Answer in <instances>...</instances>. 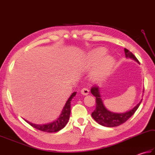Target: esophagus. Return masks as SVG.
<instances>
[{
  "instance_id": "1",
  "label": "esophagus",
  "mask_w": 155,
  "mask_h": 155,
  "mask_svg": "<svg viewBox=\"0 0 155 155\" xmlns=\"http://www.w3.org/2000/svg\"><path fill=\"white\" fill-rule=\"evenodd\" d=\"M81 93L83 95H87L88 93H89V91H88V89L87 88H83V89L81 91Z\"/></svg>"
}]
</instances>
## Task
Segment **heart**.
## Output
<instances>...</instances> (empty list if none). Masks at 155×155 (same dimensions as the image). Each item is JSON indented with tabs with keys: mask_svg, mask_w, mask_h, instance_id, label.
I'll list each match as a JSON object with an SVG mask.
<instances>
[{
	"mask_svg": "<svg viewBox=\"0 0 155 155\" xmlns=\"http://www.w3.org/2000/svg\"><path fill=\"white\" fill-rule=\"evenodd\" d=\"M106 50L100 48L93 51L88 56L87 64L88 67L97 65L93 71V77L94 80L101 81L109 74L114 65V59L111 56H107Z\"/></svg>",
	"mask_w": 155,
	"mask_h": 155,
	"instance_id": "heart-1",
	"label": "heart"
}]
</instances>
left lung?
I'll return each instance as SVG.
<instances>
[{
  "label": "left lung",
  "instance_id": "8db88e82",
  "mask_svg": "<svg viewBox=\"0 0 155 155\" xmlns=\"http://www.w3.org/2000/svg\"><path fill=\"white\" fill-rule=\"evenodd\" d=\"M124 53L127 58H132L133 60H134L138 63H139V61H138L135 56L130 51H128V49L124 48ZM100 89L101 88L97 86L92 87L91 89V93L93 94V96L96 97V108L92 113L91 115L95 121H97L98 124L104 127H114L119 126V125L125 123L128 118L132 117L134 113H135L143 101V99H141L135 107L130 110L125 112V113H113V112H111L107 109V108L104 107L100 94Z\"/></svg>",
  "mask_w": 155,
  "mask_h": 155
}]
</instances>
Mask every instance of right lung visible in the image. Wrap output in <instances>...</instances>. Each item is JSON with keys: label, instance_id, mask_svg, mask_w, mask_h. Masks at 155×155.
Returning a JSON list of instances; mask_svg holds the SVG:
<instances>
[{"label": "right lung", "instance_id": "1", "mask_svg": "<svg viewBox=\"0 0 155 155\" xmlns=\"http://www.w3.org/2000/svg\"><path fill=\"white\" fill-rule=\"evenodd\" d=\"M76 94H77V92H74V93L71 95V97H69L68 99L67 100V103H65L64 107L62 108V110L61 114L59 115V117L57 120H54L53 122H52V123L43 124H36L31 123L30 122L26 120L25 121H27L29 124L31 125L32 127L35 128L36 129L43 131V132L54 133L59 131L61 130L62 128H63L68 123L71 114V102L72 98H73V97L76 95Z\"/></svg>", "mask_w": 155, "mask_h": 155}]
</instances>
